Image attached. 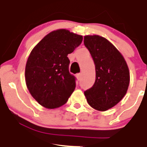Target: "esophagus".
<instances>
[{"instance_id":"34e87169","label":"esophagus","mask_w":147,"mask_h":147,"mask_svg":"<svg viewBox=\"0 0 147 147\" xmlns=\"http://www.w3.org/2000/svg\"><path fill=\"white\" fill-rule=\"evenodd\" d=\"M81 75H82V74H81V73H78V74H77V75H76V78H77V79L78 80H80L81 79Z\"/></svg>"}]
</instances>
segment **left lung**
Segmentation results:
<instances>
[{"mask_svg": "<svg viewBox=\"0 0 147 147\" xmlns=\"http://www.w3.org/2000/svg\"><path fill=\"white\" fill-rule=\"evenodd\" d=\"M84 44L94 60L96 80L84 92L89 105L107 111L122 100L128 90L129 70L121 53L107 39L97 35H85Z\"/></svg>", "mask_w": 147, "mask_h": 147, "instance_id": "obj_1", "label": "left lung"}]
</instances>
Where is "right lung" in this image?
<instances>
[{
	"mask_svg": "<svg viewBox=\"0 0 147 147\" xmlns=\"http://www.w3.org/2000/svg\"><path fill=\"white\" fill-rule=\"evenodd\" d=\"M82 35L66 29L46 35L30 52L25 70L27 88L41 106L56 109L66 103L75 89L69 72L67 55L82 41Z\"/></svg>",
	"mask_w": 147,
	"mask_h": 147,
	"instance_id": "obj_1",
	"label": "right lung"
}]
</instances>
